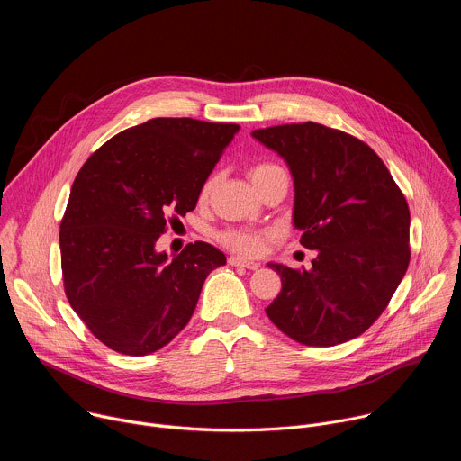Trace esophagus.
<instances>
[{
    "mask_svg": "<svg viewBox=\"0 0 461 461\" xmlns=\"http://www.w3.org/2000/svg\"><path fill=\"white\" fill-rule=\"evenodd\" d=\"M228 262L231 267H242V268H248V270H257L260 265L255 260H246V258H240V257H230Z\"/></svg>",
    "mask_w": 461,
    "mask_h": 461,
    "instance_id": "1",
    "label": "esophagus"
}]
</instances>
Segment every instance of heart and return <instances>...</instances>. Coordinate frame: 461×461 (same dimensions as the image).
<instances>
[{
  "mask_svg": "<svg viewBox=\"0 0 461 461\" xmlns=\"http://www.w3.org/2000/svg\"><path fill=\"white\" fill-rule=\"evenodd\" d=\"M285 169L274 162H258L249 167L248 175L255 187H258L262 182L270 180L272 176L283 175ZM215 178H208L203 187H201V203H206L210 199V194L213 191ZM272 237L270 231H255V230H242V228H228L217 235L219 242H222L226 248L240 253V255H258L262 249H265L267 240Z\"/></svg>",
  "mask_w": 461,
  "mask_h": 461,
  "instance_id": "heart-1",
  "label": "heart"
}]
</instances>
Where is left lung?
Masks as SVG:
<instances>
[{"label":"left lung","instance_id":"obj_1","mask_svg":"<svg viewBox=\"0 0 461 461\" xmlns=\"http://www.w3.org/2000/svg\"><path fill=\"white\" fill-rule=\"evenodd\" d=\"M277 151L295 184L294 224L317 249L312 270L270 265L283 288L267 315L306 347L361 336L400 286L411 262V212L383 160L363 140L315 122L251 133Z\"/></svg>","mask_w":461,"mask_h":461}]
</instances>
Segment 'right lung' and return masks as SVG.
<instances>
[{"mask_svg": "<svg viewBox=\"0 0 461 461\" xmlns=\"http://www.w3.org/2000/svg\"><path fill=\"white\" fill-rule=\"evenodd\" d=\"M237 123L153 118L98 148L78 171L59 224L61 276L89 332L125 356L166 347L189 322L210 272L226 265L196 240L173 260L155 244L193 212Z\"/></svg>", "mask_w": 461, "mask_h": 461, "instance_id": "add662e5", "label": "right lung"}]
</instances>
